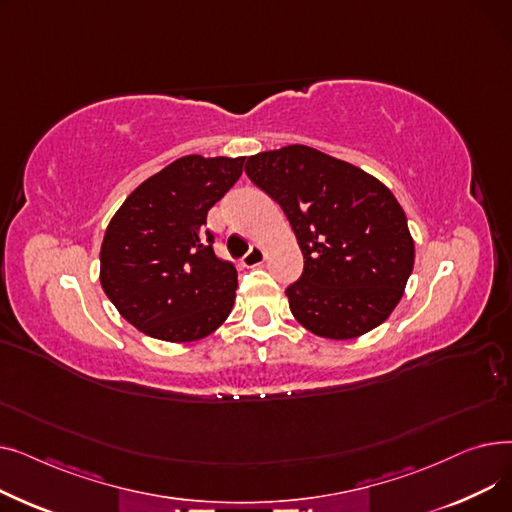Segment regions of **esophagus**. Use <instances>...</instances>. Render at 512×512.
<instances>
[{
    "label": "esophagus",
    "instance_id": "34e87169",
    "mask_svg": "<svg viewBox=\"0 0 512 512\" xmlns=\"http://www.w3.org/2000/svg\"><path fill=\"white\" fill-rule=\"evenodd\" d=\"M263 259H265L263 249H261L259 245H253V247L249 249V253H247L245 257H242V263H245L247 267H257V265L263 263Z\"/></svg>",
    "mask_w": 512,
    "mask_h": 512
}]
</instances>
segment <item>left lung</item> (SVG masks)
I'll list each match as a JSON object with an SVG mask.
<instances>
[{
  "instance_id": "8db88e82",
  "label": "left lung",
  "mask_w": 512,
  "mask_h": 512,
  "mask_svg": "<svg viewBox=\"0 0 512 512\" xmlns=\"http://www.w3.org/2000/svg\"><path fill=\"white\" fill-rule=\"evenodd\" d=\"M245 172L284 209L299 240L305 267L286 288L299 324L351 340L386 321L415 263L407 215L390 188L307 145L251 155Z\"/></svg>"
}]
</instances>
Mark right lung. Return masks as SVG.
Instances as JSON below:
<instances>
[{
  "mask_svg": "<svg viewBox=\"0 0 512 512\" xmlns=\"http://www.w3.org/2000/svg\"><path fill=\"white\" fill-rule=\"evenodd\" d=\"M242 166L245 157L184 155L134 188L107 224L101 288L143 334L193 342L230 315L236 267L215 257L205 224Z\"/></svg>",
  "mask_w": 512,
  "mask_h": 512,
  "instance_id": "right-lung-1",
  "label": "right lung"
}]
</instances>
